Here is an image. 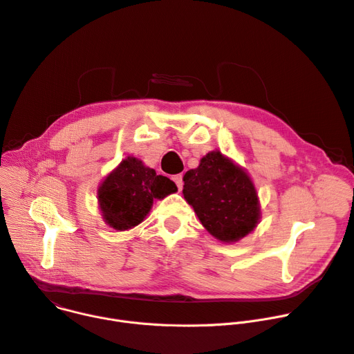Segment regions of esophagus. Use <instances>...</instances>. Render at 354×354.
I'll return each instance as SVG.
<instances>
[{
    "label": "esophagus",
    "instance_id": "obj_1",
    "mask_svg": "<svg viewBox=\"0 0 354 354\" xmlns=\"http://www.w3.org/2000/svg\"><path fill=\"white\" fill-rule=\"evenodd\" d=\"M172 180L175 182V185L178 186V189L180 190L182 189V186H183V180H182V175H175L174 178H172Z\"/></svg>",
    "mask_w": 354,
    "mask_h": 354
}]
</instances>
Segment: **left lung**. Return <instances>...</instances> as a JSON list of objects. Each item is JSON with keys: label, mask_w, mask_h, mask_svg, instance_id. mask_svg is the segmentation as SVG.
<instances>
[{"label": "left lung", "mask_w": 354, "mask_h": 354, "mask_svg": "<svg viewBox=\"0 0 354 354\" xmlns=\"http://www.w3.org/2000/svg\"><path fill=\"white\" fill-rule=\"evenodd\" d=\"M185 201L203 227L223 243H236L260 221V202L247 172L220 151L201 159L183 176Z\"/></svg>", "instance_id": "left-lung-1"}]
</instances>
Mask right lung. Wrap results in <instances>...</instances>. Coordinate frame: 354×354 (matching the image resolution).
<instances>
[{
	"instance_id": "1",
	"label": "right lung",
	"mask_w": 354,
	"mask_h": 354,
	"mask_svg": "<svg viewBox=\"0 0 354 354\" xmlns=\"http://www.w3.org/2000/svg\"><path fill=\"white\" fill-rule=\"evenodd\" d=\"M176 190L171 179L156 175L138 158L127 156L99 186V207L111 229L124 232L138 226L155 199H164Z\"/></svg>"
}]
</instances>
